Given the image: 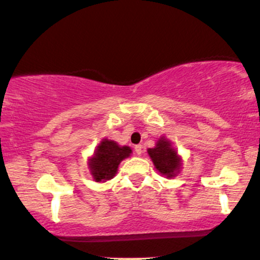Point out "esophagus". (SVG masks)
<instances>
[{
  "label": "esophagus",
  "instance_id": "obj_1",
  "mask_svg": "<svg viewBox=\"0 0 260 260\" xmlns=\"http://www.w3.org/2000/svg\"><path fill=\"white\" fill-rule=\"evenodd\" d=\"M134 149H136V153H137V155H140V154L143 153V147H142V145H140V144L136 145V148H134Z\"/></svg>",
  "mask_w": 260,
  "mask_h": 260
}]
</instances>
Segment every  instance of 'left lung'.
I'll use <instances>...</instances> for the list:
<instances>
[{
    "label": "left lung",
    "mask_w": 260,
    "mask_h": 260,
    "mask_svg": "<svg viewBox=\"0 0 260 260\" xmlns=\"http://www.w3.org/2000/svg\"><path fill=\"white\" fill-rule=\"evenodd\" d=\"M148 154L153 160L155 169L166 177H175L180 171L182 164L181 157L177 155V151L172 147L171 142L161 137L156 142L155 148L148 149Z\"/></svg>",
    "instance_id": "8db88e82"
}]
</instances>
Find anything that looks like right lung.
Here are the masks:
<instances>
[{
	"mask_svg": "<svg viewBox=\"0 0 260 260\" xmlns=\"http://www.w3.org/2000/svg\"><path fill=\"white\" fill-rule=\"evenodd\" d=\"M131 153L132 150L129 147H121L113 140L103 139L89 160V169L92 178L96 182L111 180L117 172L121 161L129 156Z\"/></svg>",
	"mask_w": 260,
	"mask_h": 260,
	"instance_id": "obj_1",
	"label": "right lung"
}]
</instances>
